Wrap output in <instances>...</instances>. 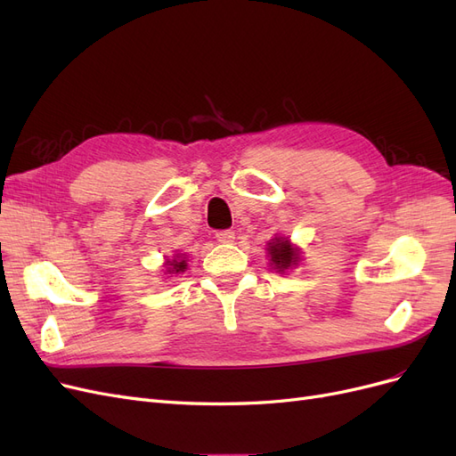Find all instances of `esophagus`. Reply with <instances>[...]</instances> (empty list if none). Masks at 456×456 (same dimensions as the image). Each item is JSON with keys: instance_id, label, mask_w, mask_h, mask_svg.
I'll return each instance as SVG.
<instances>
[{"instance_id": "obj_1", "label": "esophagus", "mask_w": 456, "mask_h": 456, "mask_svg": "<svg viewBox=\"0 0 456 456\" xmlns=\"http://www.w3.org/2000/svg\"><path fill=\"white\" fill-rule=\"evenodd\" d=\"M233 240H236V236H233L232 230H220V232H216V241H220V243H232Z\"/></svg>"}]
</instances>
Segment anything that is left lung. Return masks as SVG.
<instances>
[{
    "label": "left lung",
    "instance_id": "8db88e82",
    "mask_svg": "<svg viewBox=\"0 0 456 456\" xmlns=\"http://www.w3.org/2000/svg\"><path fill=\"white\" fill-rule=\"evenodd\" d=\"M268 260H270V266L272 270L285 273L289 270H293L300 265L302 260V251L300 247H297L291 240L285 238V236H273L268 241Z\"/></svg>",
    "mask_w": 456,
    "mask_h": 456
}]
</instances>
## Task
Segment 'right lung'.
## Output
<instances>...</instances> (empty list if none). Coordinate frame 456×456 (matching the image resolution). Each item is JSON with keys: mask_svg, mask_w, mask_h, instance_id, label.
I'll return each instance as SVG.
<instances>
[{"mask_svg": "<svg viewBox=\"0 0 456 456\" xmlns=\"http://www.w3.org/2000/svg\"><path fill=\"white\" fill-rule=\"evenodd\" d=\"M163 268L169 278H173V275H178V273H184L188 270V256L183 253H176L173 258H165Z\"/></svg>", "mask_w": 456, "mask_h": 456, "instance_id": "add662e5", "label": "right lung"}]
</instances>
